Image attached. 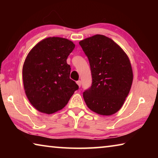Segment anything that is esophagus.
Returning <instances> with one entry per match:
<instances>
[{"instance_id": "1", "label": "esophagus", "mask_w": 158, "mask_h": 158, "mask_svg": "<svg viewBox=\"0 0 158 158\" xmlns=\"http://www.w3.org/2000/svg\"><path fill=\"white\" fill-rule=\"evenodd\" d=\"M77 85H78L80 87V86H81V81H80V80H79V81H77Z\"/></svg>"}]
</instances>
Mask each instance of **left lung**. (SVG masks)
Segmentation results:
<instances>
[{
    "mask_svg": "<svg viewBox=\"0 0 158 158\" xmlns=\"http://www.w3.org/2000/svg\"><path fill=\"white\" fill-rule=\"evenodd\" d=\"M89 61L92 84L83 93L90 110L109 116L123 105L132 84L129 58L116 42L102 35L79 42Z\"/></svg>",
    "mask_w": 158,
    "mask_h": 158,
    "instance_id": "obj_1",
    "label": "left lung"
}]
</instances>
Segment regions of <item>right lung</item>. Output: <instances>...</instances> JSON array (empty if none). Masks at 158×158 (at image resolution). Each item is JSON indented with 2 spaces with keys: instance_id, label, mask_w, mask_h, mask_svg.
<instances>
[{
  "instance_id": "right-lung-1",
  "label": "right lung",
  "mask_w": 158,
  "mask_h": 158,
  "mask_svg": "<svg viewBox=\"0 0 158 158\" xmlns=\"http://www.w3.org/2000/svg\"><path fill=\"white\" fill-rule=\"evenodd\" d=\"M75 45L62 37H48L35 46L23 66L26 95L37 110L51 114L65 107L79 85L69 78L67 58Z\"/></svg>"
}]
</instances>
